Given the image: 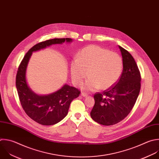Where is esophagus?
Segmentation results:
<instances>
[{
  "instance_id": "obj_1",
  "label": "esophagus",
  "mask_w": 159,
  "mask_h": 159,
  "mask_svg": "<svg viewBox=\"0 0 159 159\" xmlns=\"http://www.w3.org/2000/svg\"><path fill=\"white\" fill-rule=\"evenodd\" d=\"M81 95L83 97H87V93H85V92H82L81 93Z\"/></svg>"
}]
</instances>
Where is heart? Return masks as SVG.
I'll return each instance as SVG.
<instances>
[{
    "label": "heart",
    "mask_w": 159,
    "mask_h": 159,
    "mask_svg": "<svg viewBox=\"0 0 159 159\" xmlns=\"http://www.w3.org/2000/svg\"><path fill=\"white\" fill-rule=\"evenodd\" d=\"M122 68V59L119 54L97 45H90L83 48L71 62L70 74L76 85H81L88 74L90 79L84 85L85 89L104 90L117 82Z\"/></svg>",
    "instance_id": "b5f03b06"
}]
</instances>
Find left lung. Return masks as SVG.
I'll return each mask as SVG.
<instances>
[{"label": "left lung", "mask_w": 159, "mask_h": 159, "mask_svg": "<svg viewBox=\"0 0 159 159\" xmlns=\"http://www.w3.org/2000/svg\"><path fill=\"white\" fill-rule=\"evenodd\" d=\"M123 61V71L118 81L102 92L94 94L92 119L103 125H112L124 120L134 107L140 90L141 76L130 53L119 46Z\"/></svg>", "instance_id": "8db88e82"}]
</instances>
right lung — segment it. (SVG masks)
<instances>
[{
	"label": "right lung",
	"mask_w": 159,
	"mask_h": 159,
	"mask_svg": "<svg viewBox=\"0 0 159 159\" xmlns=\"http://www.w3.org/2000/svg\"><path fill=\"white\" fill-rule=\"evenodd\" d=\"M70 42V38L53 39L37 43L25 55L16 75V88L22 107L26 114L35 122L43 125H54L61 121L68 114L70 104L78 97L80 91L64 85L57 92L47 95H39L29 87L25 78L27 66L32 53L52 44Z\"/></svg>",
	"instance_id": "obj_1"
}]
</instances>
